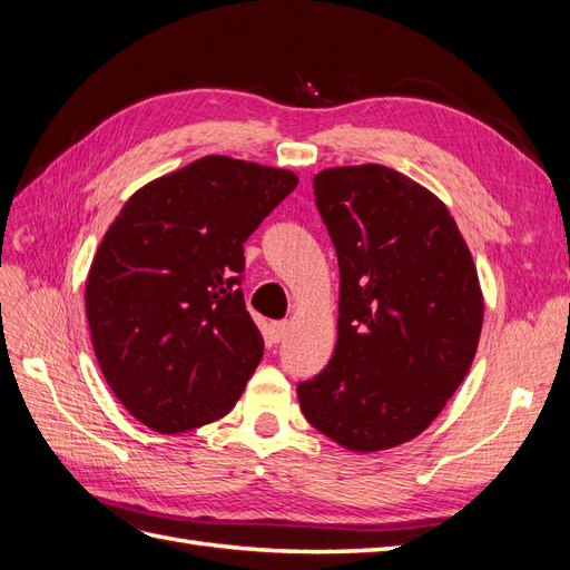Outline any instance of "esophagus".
Masks as SVG:
<instances>
[{
    "label": "esophagus",
    "mask_w": 570,
    "mask_h": 570,
    "mask_svg": "<svg viewBox=\"0 0 570 570\" xmlns=\"http://www.w3.org/2000/svg\"><path fill=\"white\" fill-rule=\"evenodd\" d=\"M287 330H289V323H285V321L273 323V325H271V340H273V344L283 342L285 335H287Z\"/></svg>",
    "instance_id": "1"
}]
</instances>
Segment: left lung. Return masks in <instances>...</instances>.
<instances>
[{"instance_id": "left-lung-1", "label": "left lung", "mask_w": 570, "mask_h": 570, "mask_svg": "<svg viewBox=\"0 0 570 570\" xmlns=\"http://www.w3.org/2000/svg\"><path fill=\"white\" fill-rule=\"evenodd\" d=\"M340 264L337 344L297 386L304 417L375 453L439 417L472 367L483 325L476 266L448 207L384 165L313 179Z\"/></svg>"}]
</instances>
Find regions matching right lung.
<instances>
[{"label": "right lung", "instance_id": "obj_1", "mask_svg": "<svg viewBox=\"0 0 570 570\" xmlns=\"http://www.w3.org/2000/svg\"><path fill=\"white\" fill-rule=\"evenodd\" d=\"M287 169L207 155L125 203L94 257L87 318L112 394L160 434L224 417L264 356L243 243L297 188Z\"/></svg>", "mask_w": 570, "mask_h": 570}]
</instances>
